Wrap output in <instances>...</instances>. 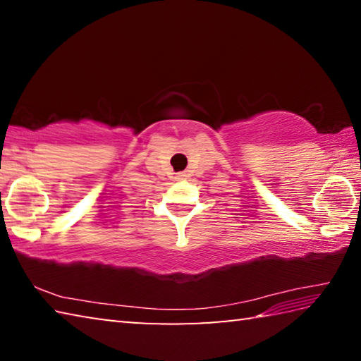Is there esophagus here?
<instances>
[{
	"label": "esophagus",
	"mask_w": 361,
	"mask_h": 361,
	"mask_svg": "<svg viewBox=\"0 0 361 361\" xmlns=\"http://www.w3.org/2000/svg\"><path fill=\"white\" fill-rule=\"evenodd\" d=\"M183 178H185V175H183V173H176L175 175V180H183Z\"/></svg>",
	"instance_id": "1"
}]
</instances>
